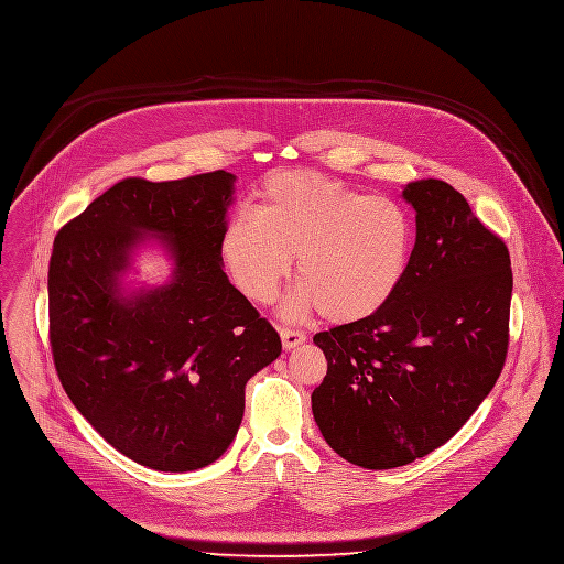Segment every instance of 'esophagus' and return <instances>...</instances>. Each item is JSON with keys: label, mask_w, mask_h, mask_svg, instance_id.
Wrapping results in <instances>:
<instances>
[{"label": "esophagus", "mask_w": 564, "mask_h": 564, "mask_svg": "<svg viewBox=\"0 0 564 564\" xmlns=\"http://www.w3.org/2000/svg\"><path fill=\"white\" fill-rule=\"evenodd\" d=\"M280 337H282V347L286 349V351H291V349H295L297 345H302L304 340H306V335H304V330H297V328H280Z\"/></svg>", "instance_id": "obj_1"}]
</instances>
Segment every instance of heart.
<instances>
[{"label":"heart","instance_id":"1","mask_svg":"<svg viewBox=\"0 0 564 564\" xmlns=\"http://www.w3.org/2000/svg\"><path fill=\"white\" fill-rule=\"evenodd\" d=\"M217 251L236 289L260 306L278 297L297 256L291 311L356 322L404 282L413 219L389 195H365L315 171H280L260 186L253 215L224 224Z\"/></svg>","mask_w":564,"mask_h":564}]
</instances>
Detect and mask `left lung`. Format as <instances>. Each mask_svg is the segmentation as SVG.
Listing matches in <instances>:
<instances>
[{"label":"left lung","instance_id":"obj_1","mask_svg":"<svg viewBox=\"0 0 564 564\" xmlns=\"http://www.w3.org/2000/svg\"><path fill=\"white\" fill-rule=\"evenodd\" d=\"M415 247L373 315L315 333L326 376L313 417L337 456L365 469L424 458L474 415L509 349V249L442 180L409 182Z\"/></svg>","mask_w":564,"mask_h":564}]
</instances>
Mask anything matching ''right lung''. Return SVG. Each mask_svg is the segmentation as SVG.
<instances>
[{"mask_svg": "<svg viewBox=\"0 0 564 564\" xmlns=\"http://www.w3.org/2000/svg\"><path fill=\"white\" fill-rule=\"evenodd\" d=\"M234 180L127 177L53 245L48 340L59 382L110 446L149 469L215 463L240 429L249 378L282 351L278 330L221 271ZM147 232L165 238L174 280L124 299L117 280Z\"/></svg>", "mask_w": 564, "mask_h": 564, "instance_id": "right-lung-1", "label": "right lung"}]
</instances>
